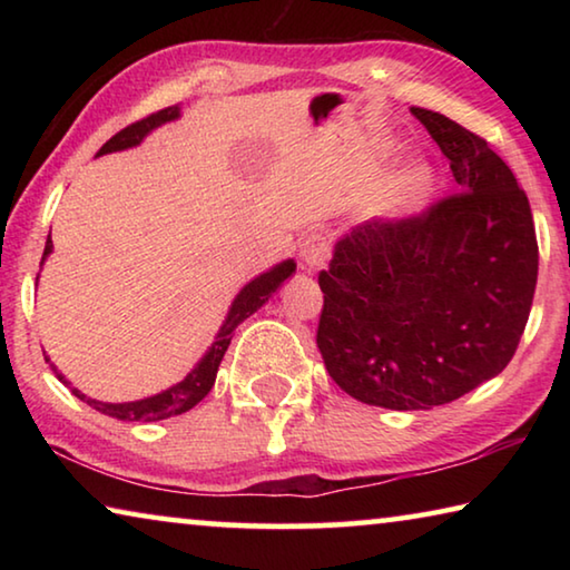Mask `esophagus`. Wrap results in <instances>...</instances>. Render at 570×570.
<instances>
[{
  "label": "esophagus",
  "instance_id": "1",
  "mask_svg": "<svg viewBox=\"0 0 570 570\" xmlns=\"http://www.w3.org/2000/svg\"><path fill=\"white\" fill-rule=\"evenodd\" d=\"M330 250H332V246L324 236H320V234L308 236L302 244V250H298V258H302L304 272L312 274V272H320V268H324L326 258H330Z\"/></svg>",
  "mask_w": 570,
  "mask_h": 570
}]
</instances>
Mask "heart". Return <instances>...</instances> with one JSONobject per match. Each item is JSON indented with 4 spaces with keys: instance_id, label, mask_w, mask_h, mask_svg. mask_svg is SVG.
I'll return each mask as SVG.
<instances>
[{
    "instance_id": "heart-1",
    "label": "heart",
    "mask_w": 570,
    "mask_h": 570,
    "mask_svg": "<svg viewBox=\"0 0 570 570\" xmlns=\"http://www.w3.org/2000/svg\"><path fill=\"white\" fill-rule=\"evenodd\" d=\"M432 193V173L430 168L412 163L397 178L390 183L377 206V216L382 220H402L424 206Z\"/></svg>"
}]
</instances>
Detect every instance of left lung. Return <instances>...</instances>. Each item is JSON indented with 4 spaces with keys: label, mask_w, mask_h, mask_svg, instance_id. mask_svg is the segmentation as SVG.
Returning <instances> with one entry per match:
<instances>
[{
    "label": "left lung",
    "mask_w": 570,
    "mask_h": 570,
    "mask_svg": "<svg viewBox=\"0 0 570 570\" xmlns=\"http://www.w3.org/2000/svg\"><path fill=\"white\" fill-rule=\"evenodd\" d=\"M462 193L400 224L354 226L320 274L316 346L364 404L432 410L498 377L523 336L538 282L528 196L475 132L410 108Z\"/></svg>",
    "instance_id": "1"
}]
</instances>
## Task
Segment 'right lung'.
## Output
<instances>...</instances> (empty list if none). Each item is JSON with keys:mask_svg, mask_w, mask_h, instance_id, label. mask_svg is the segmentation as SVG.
Returning a JSON list of instances; mask_svg holds the SVG:
<instances>
[{"mask_svg": "<svg viewBox=\"0 0 570 570\" xmlns=\"http://www.w3.org/2000/svg\"><path fill=\"white\" fill-rule=\"evenodd\" d=\"M178 118H180V108H178V105H173V108H166V110H160L156 115H150V118H146V120L132 122L125 130H120L118 135H112L108 142H105V146L98 153V158L108 156V153H118V150H128V148L140 146V142L146 140L153 130L160 128V125H166V122L178 120ZM52 248H55L52 238H47L42 264L47 262V256L52 254ZM294 274H296V262H294V258H284V262H278L272 268H266L264 274L250 278V282L234 296V302H230L228 312H226V320H224V324L218 326V332L214 336V342H210V346L206 350V354L200 356L196 366H193L186 377L173 384V387L158 392V394H150V397L132 400V402H102V400H92V397H88V394H82L80 390L70 387V382L65 380V374L57 372L55 364H50L55 377L60 380L62 384H67V387L72 390L75 397H80L82 402H88L92 410L108 414V417H115V420H122V422H158V420L176 417V414H183V412L196 407V404L204 400L206 394L210 392V387L216 384L220 360H224V354H226L228 344H230V334L236 332V326L244 320H248V316L254 312H258V308H262L268 302V298L276 294V288ZM37 278H40V276H37ZM45 360L50 362V356L45 354Z\"/></svg>", "mask_w": 570, "mask_h": 570, "instance_id": "1", "label": "right lung"}]
</instances>
